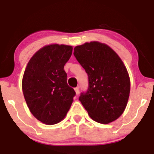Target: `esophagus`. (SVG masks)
Returning <instances> with one entry per match:
<instances>
[{
	"instance_id": "obj_1",
	"label": "esophagus",
	"mask_w": 154,
	"mask_h": 154,
	"mask_svg": "<svg viewBox=\"0 0 154 154\" xmlns=\"http://www.w3.org/2000/svg\"><path fill=\"white\" fill-rule=\"evenodd\" d=\"M74 91H75V93H76V95L78 96L79 94H80V88L79 87H77L74 88Z\"/></svg>"
}]
</instances>
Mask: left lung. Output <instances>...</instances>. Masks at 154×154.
<instances>
[{"instance_id": "obj_1", "label": "left lung", "mask_w": 154, "mask_h": 154, "mask_svg": "<svg viewBox=\"0 0 154 154\" xmlns=\"http://www.w3.org/2000/svg\"><path fill=\"white\" fill-rule=\"evenodd\" d=\"M74 55L88 75V89L79 100L94 121H116L129 97L130 78L124 62L110 47L96 41L76 46Z\"/></svg>"}]
</instances>
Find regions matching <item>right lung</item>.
Segmentation results:
<instances>
[{
    "label": "right lung",
    "mask_w": 154,
    "mask_h": 154,
    "mask_svg": "<svg viewBox=\"0 0 154 154\" xmlns=\"http://www.w3.org/2000/svg\"><path fill=\"white\" fill-rule=\"evenodd\" d=\"M73 47L52 44L38 50L28 61L22 88L33 116L47 125L60 122L73 102L75 91L67 84L64 66Z\"/></svg>",
    "instance_id": "right-lung-1"
}]
</instances>
